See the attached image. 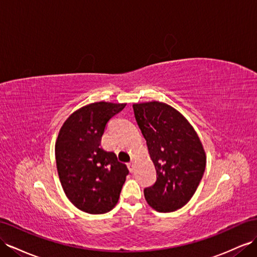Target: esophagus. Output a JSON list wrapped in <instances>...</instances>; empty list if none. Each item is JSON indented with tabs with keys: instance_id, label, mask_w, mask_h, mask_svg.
Segmentation results:
<instances>
[{
	"instance_id": "esophagus-1",
	"label": "esophagus",
	"mask_w": 257,
	"mask_h": 257,
	"mask_svg": "<svg viewBox=\"0 0 257 257\" xmlns=\"http://www.w3.org/2000/svg\"><path fill=\"white\" fill-rule=\"evenodd\" d=\"M127 168H128V170H130V172L132 173L134 171V163L133 162H130L128 164H127Z\"/></svg>"
}]
</instances>
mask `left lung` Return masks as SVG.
<instances>
[{
	"label": "left lung",
	"mask_w": 257,
	"mask_h": 257,
	"mask_svg": "<svg viewBox=\"0 0 257 257\" xmlns=\"http://www.w3.org/2000/svg\"><path fill=\"white\" fill-rule=\"evenodd\" d=\"M133 109L157 171L155 185L144 190L145 199L158 212H174L188 203L202 179L203 145L188 120L168 103H134Z\"/></svg>",
	"instance_id": "obj_1"
}]
</instances>
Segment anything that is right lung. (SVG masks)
Here are the masks:
<instances>
[{"label":"right lung","mask_w":257,"mask_h":257,"mask_svg":"<svg viewBox=\"0 0 257 257\" xmlns=\"http://www.w3.org/2000/svg\"><path fill=\"white\" fill-rule=\"evenodd\" d=\"M126 103L93 102L68 116L55 144L57 172L67 198L88 214L111 211L128 170L100 146L109 120Z\"/></svg>","instance_id":"obj_1"}]
</instances>
